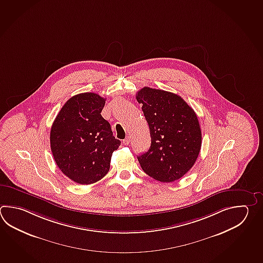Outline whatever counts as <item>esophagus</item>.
I'll list each match as a JSON object with an SVG mask.
<instances>
[{"instance_id": "1", "label": "esophagus", "mask_w": 263, "mask_h": 263, "mask_svg": "<svg viewBox=\"0 0 263 263\" xmlns=\"http://www.w3.org/2000/svg\"><path fill=\"white\" fill-rule=\"evenodd\" d=\"M123 143L124 145H128L130 143V138L127 137V138H125L124 140H123Z\"/></svg>"}]
</instances>
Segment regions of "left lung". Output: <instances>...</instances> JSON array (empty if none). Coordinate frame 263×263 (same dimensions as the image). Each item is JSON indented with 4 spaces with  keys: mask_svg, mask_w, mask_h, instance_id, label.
<instances>
[{
    "mask_svg": "<svg viewBox=\"0 0 263 263\" xmlns=\"http://www.w3.org/2000/svg\"><path fill=\"white\" fill-rule=\"evenodd\" d=\"M137 100L149 124L150 149L138 156L145 173L160 182L177 181L194 166L201 147L197 114L182 97L144 87Z\"/></svg>",
    "mask_w": 263,
    "mask_h": 263,
    "instance_id": "8db88e82",
    "label": "left lung"
}]
</instances>
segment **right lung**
Listing matches in <instances>:
<instances>
[{"mask_svg": "<svg viewBox=\"0 0 263 263\" xmlns=\"http://www.w3.org/2000/svg\"><path fill=\"white\" fill-rule=\"evenodd\" d=\"M106 99L83 92L68 99L54 120L50 148L57 166L70 180L91 184L101 180L110 166L121 141L101 115Z\"/></svg>", "mask_w": 263, "mask_h": 263, "instance_id": "1", "label": "right lung"}]
</instances>
